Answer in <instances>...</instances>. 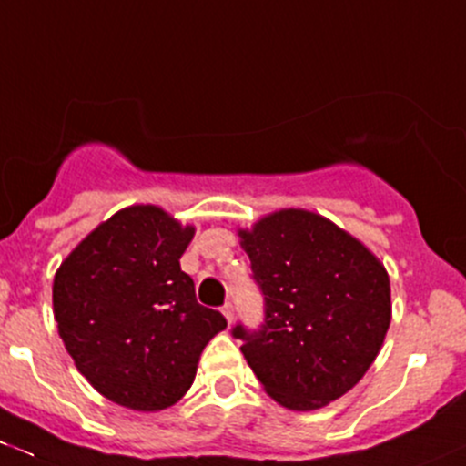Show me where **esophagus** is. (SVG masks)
I'll list each match as a JSON object with an SVG mask.
<instances>
[{
    "mask_svg": "<svg viewBox=\"0 0 466 466\" xmlns=\"http://www.w3.org/2000/svg\"><path fill=\"white\" fill-rule=\"evenodd\" d=\"M221 311H223L225 320H228V323H232V320H234V305L232 303H225L223 308H221Z\"/></svg>",
    "mask_w": 466,
    "mask_h": 466,
    "instance_id": "1",
    "label": "esophagus"
}]
</instances>
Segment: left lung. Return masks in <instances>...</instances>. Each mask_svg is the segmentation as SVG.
<instances>
[{
    "label": "left lung",
    "instance_id": "left-lung-1",
    "mask_svg": "<svg viewBox=\"0 0 466 466\" xmlns=\"http://www.w3.org/2000/svg\"><path fill=\"white\" fill-rule=\"evenodd\" d=\"M265 296V325L232 329L279 405L314 411L345 396L376 360L391 323L385 265L320 214L285 208L238 229Z\"/></svg>",
    "mask_w": 466,
    "mask_h": 466
}]
</instances>
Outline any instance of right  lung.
<instances>
[{"instance_id":"obj_1","label":"right lung","mask_w":466,"mask_h":466,"mask_svg":"<svg viewBox=\"0 0 466 466\" xmlns=\"http://www.w3.org/2000/svg\"><path fill=\"white\" fill-rule=\"evenodd\" d=\"M194 237L158 206H130L84 238L53 283L66 351L101 396L161 411L190 390L201 351L225 323L197 303L178 258Z\"/></svg>"}]
</instances>
